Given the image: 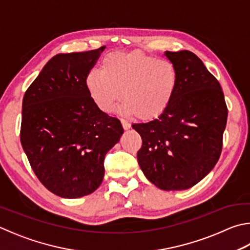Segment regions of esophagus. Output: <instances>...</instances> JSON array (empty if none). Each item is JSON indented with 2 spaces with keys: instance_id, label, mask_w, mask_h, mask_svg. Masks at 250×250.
<instances>
[{
  "instance_id": "esophagus-1",
  "label": "esophagus",
  "mask_w": 250,
  "mask_h": 250,
  "mask_svg": "<svg viewBox=\"0 0 250 250\" xmlns=\"http://www.w3.org/2000/svg\"><path fill=\"white\" fill-rule=\"evenodd\" d=\"M121 124H122V126H124V129H125V130H128V129H130L131 125H130V122H129V121H126V120H125V119H121Z\"/></svg>"
}]
</instances>
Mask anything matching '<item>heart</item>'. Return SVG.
<instances>
[{
  "label": "heart",
  "instance_id": "heart-1",
  "mask_svg": "<svg viewBox=\"0 0 250 250\" xmlns=\"http://www.w3.org/2000/svg\"><path fill=\"white\" fill-rule=\"evenodd\" d=\"M178 83L175 65L165 59L142 52L111 53L104 59L101 71L86 76V88L99 109L111 112L120 98L121 111L141 119H152L164 111Z\"/></svg>",
  "mask_w": 250,
  "mask_h": 250
}]
</instances>
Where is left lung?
Here are the masks:
<instances>
[{
    "instance_id": "obj_1",
    "label": "left lung",
    "mask_w": 250,
    "mask_h": 250,
    "mask_svg": "<svg viewBox=\"0 0 250 250\" xmlns=\"http://www.w3.org/2000/svg\"><path fill=\"white\" fill-rule=\"evenodd\" d=\"M178 83L156 119L134 124L142 138L138 163L162 190H185L202 180L219 161L228 120L223 90L203 62L188 50L166 51Z\"/></svg>"
}]
</instances>
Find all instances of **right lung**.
<instances>
[{
	"label": "right lung",
	"mask_w": 250,
	"mask_h": 250,
	"mask_svg": "<svg viewBox=\"0 0 250 250\" xmlns=\"http://www.w3.org/2000/svg\"><path fill=\"white\" fill-rule=\"evenodd\" d=\"M105 48L54 56L22 98L21 146L40 183L59 197L94 192L107 152L124 133L120 120L99 109L85 84Z\"/></svg>",
	"instance_id": "add662e5"
}]
</instances>
